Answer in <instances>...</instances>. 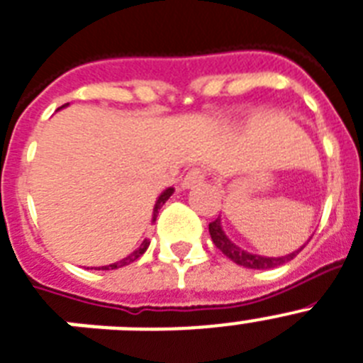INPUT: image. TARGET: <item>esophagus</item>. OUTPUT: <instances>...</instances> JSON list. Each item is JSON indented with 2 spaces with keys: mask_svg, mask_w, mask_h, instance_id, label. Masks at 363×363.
Masks as SVG:
<instances>
[{
  "mask_svg": "<svg viewBox=\"0 0 363 363\" xmlns=\"http://www.w3.org/2000/svg\"><path fill=\"white\" fill-rule=\"evenodd\" d=\"M205 177H206V173L203 172L201 167H194V169H190V172L186 173V177L182 179L181 186L184 188V190H188V188L199 186V184H203V182H205Z\"/></svg>",
  "mask_w": 363,
  "mask_h": 363,
  "instance_id": "obj_1",
  "label": "esophagus"
}]
</instances>
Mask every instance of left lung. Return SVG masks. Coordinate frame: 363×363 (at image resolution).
I'll list each match as a JSON object with an SVG mask.
<instances>
[{
	"mask_svg": "<svg viewBox=\"0 0 363 363\" xmlns=\"http://www.w3.org/2000/svg\"><path fill=\"white\" fill-rule=\"evenodd\" d=\"M208 233L210 236H212V242H214L216 247L223 252L225 257L230 258V260H233L234 264H238V266L247 267V269H271V267L282 266L286 262L294 260V258L301 252V249L306 245V243H304L303 247L290 252V255H286V257H262V255H255V252H249L245 251V249L238 247L233 240L228 238L223 230V225H221V216H218V219H214V221L208 225Z\"/></svg>",
	"mask_w": 363,
	"mask_h": 363,
	"instance_id": "8db88e82",
	"label": "left lung"
}]
</instances>
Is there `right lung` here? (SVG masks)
I'll return each instance as SVG.
<instances>
[{"mask_svg": "<svg viewBox=\"0 0 363 363\" xmlns=\"http://www.w3.org/2000/svg\"><path fill=\"white\" fill-rule=\"evenodd\" d=\"M64 106H68V103L60 106V108H64ZM60 108H59V111H60ZM173 191H175V188L169 186V188H166V190H164L162 194H160V196L157 197V201H155V206H153V218H151V221H153V223H155V221H157V214H158V210H160V206H162L164 203H166V201L173 196ZM147 247H149V240H144V242L140 243V247L135 249V251L130 252V255H127V257L121 258V260L114 262V264H108V266L99 267V269L108 271V269H120V267H123V266H129L130 262H135L136 258L142 257V255H144V252L147 251Z\"/></svg>", "mask_w": 363, "mask_h": 363, "instance_id": "obj_1", "label": "right lung"}]
</instances>
